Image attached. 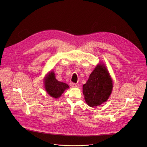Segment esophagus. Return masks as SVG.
I'll return each mask as SVG.
<instances>
[{
  "label": "esophagus",
  "instance_id": "esophagus-1",
  "mask_svg": "<svg viewBox=\"0 0 147 147\" xmlns=\"http://www.w3.org/2000/svg\"><path fill=\"white\" fill-rule=\"evenodd\" d=\"M70 85L71 87H77V84L73 82H70Z\"/></svg>",
  "mask_w": 147,
  "mask_h": 147
}]
</instances>
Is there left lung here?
Listing matches in <instances>:
<instances>
[{
  "instance_id": "1",
  "label": "left lung",
  "mask_w": 147,
  "mask_h": 147,
  "mask_svg": "<svg viewBox=\"0 0 147 147\" xmlns=\"http://www.w3.org/2000/svg\"><path fill=\"white\" fill-rule=\"evenodd\" d=\"M113 82L103 64L98 65L82 86V92L88 105L95 107L106 102L112 93Z\"/></svg>"
}]
</instances>
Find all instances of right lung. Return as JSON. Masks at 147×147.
I'll list each match as a JSON object with an SVG mask.
<instances>
[{
	"label": "right lung",
	"mask_w": 147,
	"mask_h": 147,
	"mask_svg": "<svg viewBox=\"0 0 147 147\" xmlns=\"http://www.w3.org/2000/svg\"><path fill=\"white\" fill-rule=\"evenodd\" d=\"M45 88L48 94L54 98H59L69 86L66 83L57 81L53 71L49 72L44 80Z\"/></svg>",
	"instance_id": "obj_1"
}]
</instances>
